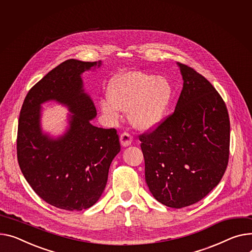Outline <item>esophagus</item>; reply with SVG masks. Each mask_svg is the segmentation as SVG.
<instances>
[{"label": "esophagus", "instance_id": "esophagus-1", "mask_svg": "<svg viewBox=\"0 0 252 252\" xmlns=\"http://www.w3.org/2000/svg\"><path fill=\"white\" fill-rule=\"evenodd\" d=\"M120 141H121V144L123 147H127L131 144V141H132V137L129 135L128 132L125 131L123 132L121 137H120Z\"/></svg>", "mask_w": 252, "mask_h": 252}]
</instances>
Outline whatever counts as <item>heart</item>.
<instances>
[{
	"label": "heart",
	"mask_w": 252,
	"mask_h": 252,
	"mask_svg": "<svg viewBox=\"0 0 252 252\" xmlns=\"http://www.w3.org/2000/svg\"><path fill=\"white\" fill-rule=\"evenodd\" d=\"M173 95L170 82L141 71H128L114 78L108 88V99L102 110L119 116L120 110L129 112V122L138 129L155 128L163 120Z\"/></svg>",
	"instance_id": "1"
}]
</instances>
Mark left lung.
Masks as SVG:
<instances>
[{"label":"left lung","mask_w":252,"mask_h":252,"mask_svg":"<svg viewBox=\"0 0 252 252\" xmlns=\"http://www.w3.org/2000/svg\"><path fill=\"white\" fill-rule=\"evenodd\" d=\"M177 64L183 87L174 112L139 139L151 193L180 209L199 202L221 181L229 160L230 121L212 84L190 66Z\"/></svg>","instance_id":"left-lung-1"}]
</instances>
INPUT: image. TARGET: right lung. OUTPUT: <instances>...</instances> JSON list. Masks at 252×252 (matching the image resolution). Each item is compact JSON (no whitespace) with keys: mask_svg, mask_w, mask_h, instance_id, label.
I'll return each instance as SVG.
<instances>
[{"mask_svg":"<svg viewBox=\"0 0 252 252\" xmlns=\"http://www.w3.org/2000/svg\"><path fill=\"white\" fill-rule=\"evenodd\" d=\"M101 62L66 60L27 93L20 111L17 158L20 169L44 202L66 211L92 207L101 196L113 158L121 145L115 128L91 125L96 108L84 92L81 75ZM55 99L68 106L70 126L57 139L40 126V105Z\"/></svg>","mask_w":252,"mask_h":252,"instance_id":"obj_1","label":"right lung"}]
</instances>
